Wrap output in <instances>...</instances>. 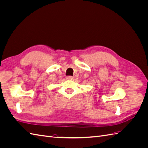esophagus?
<instances>
[{
  "label": "esophagus",
  "instance_id": "obj_1",
  "mask_svg": "<svg viewBox=\"0 0 148 148\" xmlns=\"http://www.w3.org/2000/svg\"><path fill=\"white\" fill-rule=\"evenodd\" d=\"M66 78L67 79H73L74 78V77H72V76H67Z\"/></svg>",
  "mask_w": 148,
  "mask_h": 148
}]
</instances>
